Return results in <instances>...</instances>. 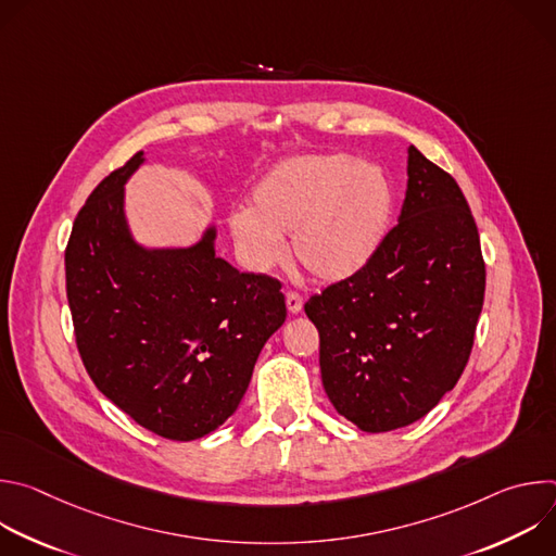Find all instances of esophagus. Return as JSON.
Returning a JSON list of instances; mask_svg holds the SVG:
<instances>
[{
  "instance_id": "obj_1",
  "label": "esophagus",
  "mask_w": 556,
  "mask_h": 556,
  "mask_svg": "<svg viewBox=\"0 0 556 556\" xmlns=\"http://www.w3.org/2000/svg\"><path fill=\"white\" fill-rule=\"evenodd\" d=\"M286 305H288L290 314H296L303 307V296L299 292H294V290H288L286 292Z\"/></svg>"
}]
</instances>
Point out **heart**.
I'll list each match as a JSON object with an SVG mask.
<instances>
[{
    "instance_id": "b5f03b06",
    "label": "heart",
    "mask_w": 556,
    "mask_h": 556,
    "mask_svg": "<svg viewBox=\"0 0 556 556\" xmlns=\"http://www.w3.org/2000/svg\"><path fill=\"white\" fill-rule=\"evenodd\" d=\"M393 204V185L378 165L348 153L301 155L273 167L228 228L251 270L273 268L283 253L279 237L290 235L292 260L314 279L337 283L376 257Z\"/></svg>"
}]
</instances>
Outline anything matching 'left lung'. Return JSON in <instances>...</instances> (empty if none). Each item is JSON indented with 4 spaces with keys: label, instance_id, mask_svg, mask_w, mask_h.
<instances>
[{
    "label": "left lung",
    "instance_id": "left-lung-1",
    "mask_svg": "<svg viewBox=\"0 0 556 556\" xmlns=\"http://www.w3.org/2000/svg\"><path fill=\"white\" fill-rule=\"evenodd\" d=\"M484 288L462 189L412 144L403 211L376 257L305 301L334 409L367 433L427 416L468 363Z\"/></svg>",
    "mask_w": 556,
    "mask_h": 556
}]
</instances>
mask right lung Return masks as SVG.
Wrapping results in <instances>:
<instances>
[{
	"mask_svg": "<svg viewBox=\"0 0 556 556\" xmlns=\"http://www.w3.org/2000/svg\"><path fill=\"white\" fill-rule=\"evenodd\" d=\"M142 151L76 213L65 247L74 339L99 391L140 427L198 440L240 405L264 343L286 321L281 283L215 257V230L182 251L134 244L123 185Z\"/></svg>",
	"mask_w": 556,
	"mask_h": 556,
	"instance_id": "1",
	"label": "right lung"
}]
</instances>
